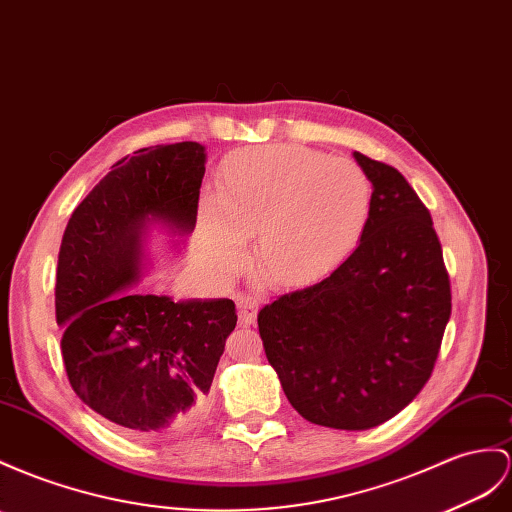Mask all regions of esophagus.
<instances>
[{"mask_svg": "<svg viewBox=\"0 0 512 512\" xmlns=\"http://www.w3.org/2000/svg\"><path fill=\"white\" fill-rule=\"evenodd\" d=\"M259 305H261L259 298H255V296H251V294H240V296H238V316H240V322H242L244 326L255 322Z\"/></svg>", "mask_w": 512, "mask_h": 512, "instance_id": "34e87169", "label": "esophagus"}]
</instances>
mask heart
<instances>
[{"label":"heart","instance_id":"heart-1","mask_svg":"<svg viewBox=\"0 0 512 512\" xmlns=\"http://www.w3.org/2000/svg\"><path fill=\"white\" fill-rule=\"evenodd\" d=\"M372 216L365 170L300 144L229 153L216 196L201 205V238L220 277L242 266L255 233L261 270L274 283L316 281L361 244Z\"/></svg>","mask_w":512,"mask_h":512}]
</instances>
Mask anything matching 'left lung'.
Returning <instances> with one entry per match:
<instances>
[{"label": "left lung", "instance_id": "obj_1", "mask_svg": "<svg viewBox=\"0 0 512 512\" xmlns=\"http://www.w3.org/2000/svg\"><path fill=\"white\" fill-rule=\"evenodd\" d=\"M372 181L368 231L342 266L259 311L266 357L307 422L368 430L409 404L435 370L452 313L428 207L396 168L355 151Z\"/></svg>", "mask_w": 512, "mask_h": 512}]
</instances>
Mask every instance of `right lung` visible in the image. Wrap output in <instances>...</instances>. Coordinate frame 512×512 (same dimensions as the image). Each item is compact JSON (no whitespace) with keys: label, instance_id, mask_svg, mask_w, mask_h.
I'll return each instance as SVG.
<instances>
[{"label":"right lung","instance_id":"obj_1","mask_svg":"<svg viewBox=\"0 0 512 512\" xmlns=\"http://www.w3.org/2000/svg\"><path fill=\"white\" fill-rule=\"evenodd\" d=\"M205 147L157 144L125 155L75 207L56 270L62 361L84 404L129 435H186L209 411V387L235 329L233 300L123 292L140 274L153 220L196 225Z\"/></svg>","mask_w":512,"mask_h":512}]
</instances>
